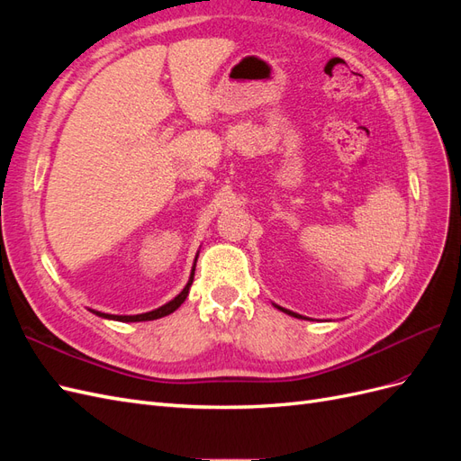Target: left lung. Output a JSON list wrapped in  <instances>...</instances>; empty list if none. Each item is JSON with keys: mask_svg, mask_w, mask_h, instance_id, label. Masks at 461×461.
I'll use <instances>...</instances> for the list:
<instances>
[{"mask_svg": "<svg viewBox=\"0 0 461 461\" xmlns=\"http://www.w3.org/2000/svg\"><path fill=\"white\" fill-rule=\"evenodd\" d=\"M276 310H281V312H285L286 315H292V317H296V319H308V317H303V315H300V313H294V312H290V310H285V308H281V305H276V303H273Z\"/></svg>", "mask_w": 461, "mask_h": 461, "instance_id": "obj_1", "label": "left lung"}]
</instances>
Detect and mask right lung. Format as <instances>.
Segmentation results:
<instances>
[{
    "instance_id": "right-lung-1",
    "label": "right lung",
    "mask_w": 461,
    "mask_h": 461,
    "mask_svg": "<svg viewBox=\"0 0 461 461\" xmlns=\"http://www.w3.org/2000/svg\"><path fill=\"white\" fill-rule=\"evenodd\" d=\"M196 261H198V256H196V259H194L192 273H190V278H188L186 286L183 288V292H180L178 296H175L171 302L163 303L161 308H158V310H151V312H146V313H138V315H111V313H102V312H95V310H90V312L95 313L97 317H102V319H113V321H121V323H136V321H153V319H159V317L169 315L175 310H178L180 305H183V302L186 300L188 292H190V286H192V281H194V271H196Z\"/></svg>"
}]
</instances>
